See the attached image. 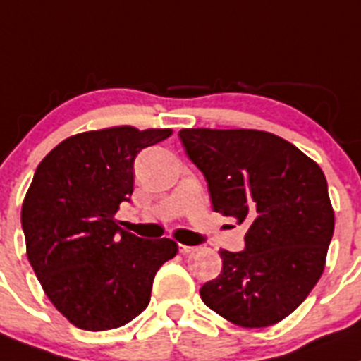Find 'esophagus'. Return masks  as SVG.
Instances as JSON below:
<instances>
[{
    "label": "esophagus",
    "instance_id": "1",
    "mask_svg": "<svg viewBox=\"0 0 361 361\" xmlns=\"http://www.w3.org/2000/svg\"><path fill=\"white\" fill-rule=\"evenodd\" d=\"M178 252L183 253V255H188V253L195 252L193 246H188V245H178Z\"/></svg>",
    "mask_w": 361,
    "mask_h": 361
}]
</instances>
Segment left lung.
Returning <instances> with one entry per match:
<instances>
[{"label":"left lung","instance_id":"1","mask_svg":"<svg viewBox=\"0 0 361 361\" xmlns=\"http://www.w3.org/2000/svg\"><path fill=\"white\" fill-rule=\"evenodd\" d=\"M178 138L207 180L212 207L246 223L243 252L221 250L218 278L200 298L243 328L293 314L324 271L335 214L319 164L255 129H183Z\"/></svg>","mask_w":361,"mask_h":361}]
</instances>
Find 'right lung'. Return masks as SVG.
Wrapping results in <instances>:
<instances>
[{
  "label": "right lung",
  "instance_id": "1",
  "mask_svg": "<svg viewBox=\"0 0 361 361\" xmlns=\"http://www.w3.org/2000/svg\"><path fill=\"white\" fill-rule=\"evenodd\" d=\"M170 135L131 126L81 133L37 166L20 211L26 255L51 303L78 328L133 321L149 305L157 269L177 255L171 239L136 238L113 218L133 193L140 150Z\"/></svg>",
  "mask_w": 361,
  "mask_h": 361
}]
</instances>
